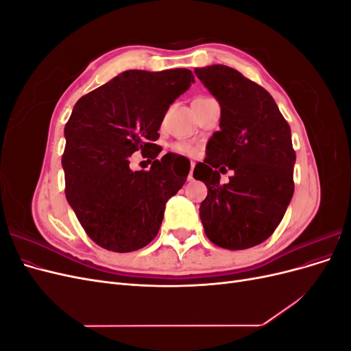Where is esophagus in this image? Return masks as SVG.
<instances>
[{
	"mask_svg": "<svg viewBox=\"0 0 351 351\" xmlns=\"http://www.w3.org/2000/svg\"><path fill=\"white\" fill-rule=\"evenodd\" d=\"M193 169H195V162H190V171H189V176H187L189 182H190V180H193Z\"/></svg>",
	"mask_w": 351,
	"mask_h": 351,
	"instance_id": "obj_1",
	"label": "esophagus"
}]
</instances>
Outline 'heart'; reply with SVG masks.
<instances>
[{
    "label": "heart",
    "instance_id": "obj_1",
    "mask_svg": "<svg viewBox=\"0 0 351 351\" xmlns=\"http://www.w3.org/2000/svg\"><path fill=\"white\" fill-rule=\"evenodd\" d=\"M171 149L177 154H182V155H193L196 154V146L189 143V142H178V143H174L171 146Z\"/></svg>",
    "mask_w": 351,
    "mask_h": 351
}]
</instances>
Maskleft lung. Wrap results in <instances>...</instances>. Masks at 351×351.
<instances>
[{
    "label": "left lung",
    "instance_id": "left-lung-1",
    "mask_svg": "<svg viewBox=\"0 0 351 351\" xmlns=\"http://www.w3.org/2000/svg\"><path fill=\"white\" fill-rule=\"evenodd\" d=\"M195 73L221 105V130L193 171L208 187L199 215L217 246L249 249L272 234L293 197L290 125L271 95L237 70L214 64ZM221 163L235 171L227 185L219 184L215 168Z\"/></svg>",
    "mask_w": 351,
    "mask_h": 351
}]
</instances>
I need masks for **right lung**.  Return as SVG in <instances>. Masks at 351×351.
I'll return each instance as SVG.
<instances>
[{
    "label": "right lung",
    "mask_w": 351,
    "mask_h": 351,
    "mask_svg": "<svg viewBox=\"0 0 351 351\" xmlns=\"http://www.w3.org/2000/svg\"><path fill=\"white\" fill-rule=\"evenodd\" d=\"M195 77L187 69L127 70L82 97L64 127L66 197L86 234L111 252L145 247L158 234L167 200L183 187V158L154 143L171 105ZM154 159L132 172L133 152Z\"/></svg>",
    "instance_id": "obj_1"
}]
</instances>
